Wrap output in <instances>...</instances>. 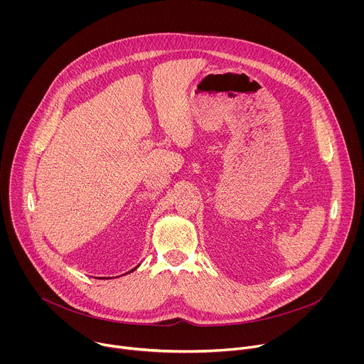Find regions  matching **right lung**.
I'll list each match as a JSON object with an SVG mask.
<instances>
[{
	"instance_id": "1",
	"label": "right lung",
	"mask_w": 364,
	"mask_h": 364,
	"mask_svg": "<svg viewBox=\"0 0 364 364\" xmlns=\"http://www.w3.org/2000/svg\"><path fill=\"white\" fill-rule=\"evenodd\" d=\"M136 268H138V267H135V268H134V269H132V271H135V269H136ZM132 271H129V272H132ZM129 272H127V274H129ZM99 279H103V278H99ZM107 279H108V278H107Z\"/></svg>"
}]
</instances>
